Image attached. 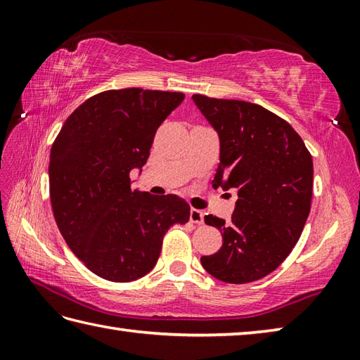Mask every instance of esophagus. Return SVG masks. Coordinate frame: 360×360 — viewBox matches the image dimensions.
I'll list each match as a JSON object with an SVG mask.
<instances>
[{
	"mask_svg": "<svg viewBox=\"0 0 360 360\" xmlns=\"http://www.w3.org/2000/svg\"><path fill=\"white\" fill-rule=\"evenodd\" d=\"M190 221L195 224H202L204 223V213L198 209L190 210Z\"/></svg>",
	"mask_w": 360,
	"mask_h": 360,
	"instance_id": "34e87169",
	"label": "esophagus"
}]
</instances>
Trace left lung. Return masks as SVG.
Here are the masks:
<instances>
[{
  "label": "left lung",
  "instance_id": "obj_1",
  "mask_svg": "<svg viewBox=\"0 0 360 360\" xmlns=\"http://www.w3.org/2000/svg\"><path fill=\"white\" fill-rule=\"evenodd\" d=\"M219 136L213 187L236 188L231 221L205 215L223 246L201 264L213 277L241 285L266 277L294 249L312 200V158L285 119L257 103L193 94Z\"/></svg>",
  "mask_w": 360,
  "mask_h": 360
}]
</instances>
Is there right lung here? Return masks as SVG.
<instances>
[{
	"label": "right lung",
	"instance_id": "1",
	"mask_svg": "<svg viewBox=\"0 0 360 360\" xmlns=\"http://www.w3.org/2000/svg\"><path fill=\"white\" fill-rule=\"evenodd\" d=\"M182 93L110 89L89 97L52 143L49 195L68 246L91 272L128 283L155 267L164 235L186 224L190 205L176 195L131 190L129 172L150 156L156 129Z\"/></svg>",
	"mask_w": 360,
	"mask_h": 360
}]
</instances>
